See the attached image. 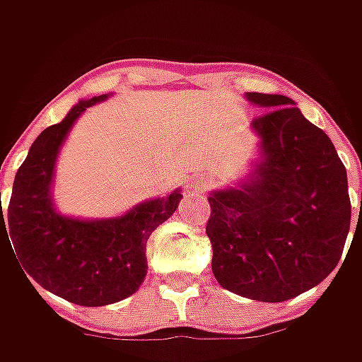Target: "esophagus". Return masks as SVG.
<instances>
[{"instance_id":"esophagus-1","label":"esophagus","mask_w":362,"mask_h":362,"mask_svg":"<svg viewBox=\"0 0 362 362\" xmlns=\"http://www.w3.org/2000/svg\"><path fill=\"white\" fill-rule=\"evenodd\" d=\"M209 185V179L207 177H199V175H191L187 179V191H195V193H202Z\"/></svg>"}]
</instances>
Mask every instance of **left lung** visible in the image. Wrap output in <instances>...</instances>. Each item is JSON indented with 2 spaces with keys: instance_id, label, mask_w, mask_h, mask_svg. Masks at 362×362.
I'll use <instances>...</instances> for the list:
<instances>
[{
  "instance_id": "1",
  "label": "left lung",
  "mask_w": 362,
  "mask_h": 362,
  "mask_svg": "<svg viewBox=\"0 0 362 362\" xmlns=\"http://www.w3.org/2000/svg\"><path fill=\"white\" fill-rule=\"evenodd\" d=\"M257 157L233 187L209 193L207 238L219 284L243 298L284 302L339 266L351 228L346 169L327 132L282 94L245 92Z\"/></svg>"
}]
</instances>
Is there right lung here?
Wrapping results in <instances>:
<instances>
[{
	"label": "right lung",
	"mask_w": 362,
	"mask_h": 362,
	"mask_svg": "<svg viewBox=\"0 0 362 362\" xmlns=\"http://www.w3.org/2000/svg\"><path fill=\"white\" fill-rule=\"evenodd\" d=\"M106 98L78 100L62 122L40 132L16 173L6 211L0 205V243L12 240L9 247L13 243L25 280L80 306H106L139 290L146 276V240L183 199L175 189L106 219L56 211L52 185L58 153L78 117Z\"/></svg>",
	"instance_id": "right-lung-1"
}]
</instances>
